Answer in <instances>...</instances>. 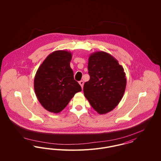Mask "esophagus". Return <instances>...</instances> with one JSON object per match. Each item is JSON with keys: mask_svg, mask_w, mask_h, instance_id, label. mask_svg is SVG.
I'll return each mask as SVG.
<instances>
[{"mask_svg": "<svg viewBox=\"0 0 161 161\" xmlns=\"http://www.w3.org/2000/svg\"><path fill=\"white\" fill-rule=\"evenodd\" d=\"M79 84H80L81 87L83 88V85H84V81L81 80V81H80L79 82Z\"/></svg>", "mask_w": 161, "mask_h": 161, "instance_id": "obj_1", "label": "esophagus"}]
</instances>
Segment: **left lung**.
<instances>
[{"instance_id": "1", "label": "left lung", "mask_w": 161, "mask_h": 161, "mask_svg": "<svg viewBox=\"0 0 161 161\" xmlns=\"http://www.w3.org/2000/svg\"><path fill=\"white\" fill-rule=\"evenodd\" d=\"M88 70L90 80L84 83V96L99 114H106L123 98L127 83L124 68L110 54L98 51L90 55Z\"/></svg>"}]
</instances>
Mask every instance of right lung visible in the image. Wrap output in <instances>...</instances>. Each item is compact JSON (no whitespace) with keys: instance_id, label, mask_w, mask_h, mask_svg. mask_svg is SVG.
Returning a JSON list of instances; mask_svg holds the SVG:
<instances>
[{"instance_id":"1","label":"right lung","mask_w":161,"mask_h":161,"mask_svg":"<svg viewBox=\"0 0 161 161\" xmlns=\"http://www.w3.org/2000/svg\"><path fill=\"white\" fill-rule=\"evenodd\" d=\"M72 55L64 50L49 54L40 66L34 81L38 101L47 111L59 113L81 87L70 66Z\"/></svg>"}]
</instances>
